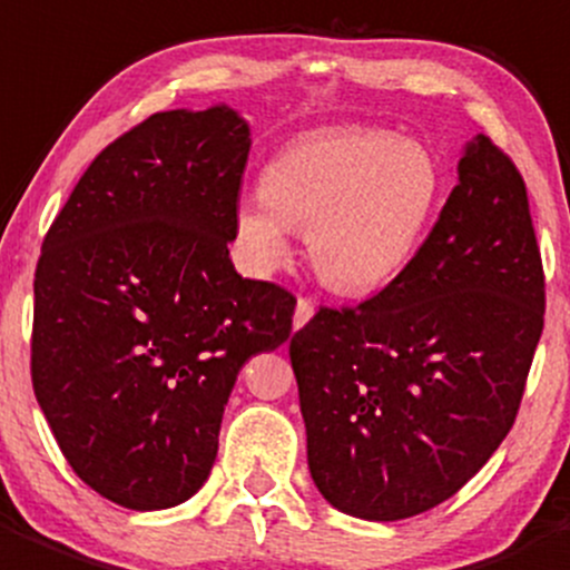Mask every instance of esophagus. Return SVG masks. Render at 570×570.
Masks as SVG:
<instances>
[{
  "instance_id": "obj_1",
  "label": "esophagus",
  "mask_w": 570,
  "mask_h": 570,
  "mask_svg": "<svg viewBox=\"0 0 570 570\" xmlns=\"http://www.w3.org/2000/svg\"><path fill=\"white\" fill-rule=\"evenodd\" d=\"M314 317V303L308 301V297H297V306H295V328H303V325L308 323V320Z\"/></svg>"
}]
</instances>
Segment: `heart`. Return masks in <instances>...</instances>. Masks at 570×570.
I'll return each mask as SVG.
<instances>
[{
	"label": "heart",
	"mask_w": 570,
	"mask_h": 570,
	"mask_svg": "<svg viewBox=\"0 0 570 570\" xmlns=\"http://www.w3.org/2000/svg\"><path fill=\"white\" fill-rule=\"evenodd\" d=\"M438 158L379 127H342L295 138L236 208V234L258 273L292 256L306 230L314 273L336 292L364 295L409 267L443 203Z\"/></svg>",
	"instance_id": "obj_1"
}]
</instances>
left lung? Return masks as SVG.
<instances>
[{
  "mask_svg": "<svg viewBox=\"0 0 570 570\" xmlns=\"http://www.w3.org/2000/svg\"><path fill=\"white\" fill-rule=\"evenodd\" d=\"M546 278L527 184L476 136L397 278L292 336L308 471L331 507L401 521L460 493L521 406Z\"/></svg>",
  "mask_w": 570,
  "mask_h": 570,
  "instance_id": "left-lung-1",
  "label": "left lung"
}]
</instances>
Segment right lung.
<instances>
[{"label":"right lung","instance_id":"obj_1","mask_svg":"<svg viewBox=\"0 0 570 570\" xmlns=\"http://www.w3.org/2000/svg\"><path fill=\"white\" fill-rule=\"evenodd\" d=\"M250 130L228 105L110 141L49 225L30 370L71 471L127 510L203 488L242 364L289 340L295 295L228 256Z\"/></svg>","mask_w":570,"mask_h":570}]
</instances>
